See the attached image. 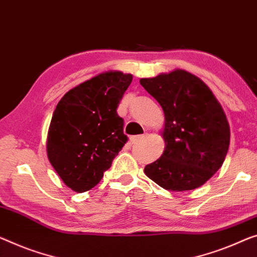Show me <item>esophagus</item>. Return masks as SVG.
<instances>
[{
  "instance_id": "obj_1",
  "label": "esophagus",
  "mask_w": 257,
  "mask_h": 257,
  "mask_svg": "<svg viewBox=\"0 0 257 257\" xmlns=\"http://www.w3.org/2000/svg\"><path fill=\"white\" fill-rule=\"evenodd\" d=\"M144 139V135H137V136H132L130 137V143L135 144L137 142H140Z\"/></svg>"
}]
</instances>
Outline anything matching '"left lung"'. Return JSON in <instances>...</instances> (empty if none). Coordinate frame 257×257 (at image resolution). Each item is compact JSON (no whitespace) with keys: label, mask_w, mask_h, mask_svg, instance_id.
I'll list each match as a JSON object with an SVG mask.
<instances>
[{"label":"left lung","mask_w":257,"mask_h":257,"mask_svg":"<svg viewBox=\"0 0 257 257\" xmlns=\"http://www.w3.org/2000/svg\"><path fill=\"white\" fill-rule=\"evenodd\" d=\"M140 83L165 114V150L144 173L167 190L204 185L223 165L229 147L227 118L212 91L181 69Z\"/></svg>","instance_id":"left-lung-1"}]
</instances>
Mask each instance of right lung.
Here are the masks:
<instances>
[{"mask_svg":"<svg viewBox=\"0 0 257 257\" xmlns=\"http://www.w3.org/2000/svg\"><path fill=\"white\" fill-rule=\"evenodd\" d=\"M132 80L133 75L121 71L101 72L68 91L57 104L47 156L72 190L93 188L128 141L116 108Z\"/></svg>","mask_w":257,"mask_h":257,"instance_id":"1","label":"right lung"}]
</instances>
